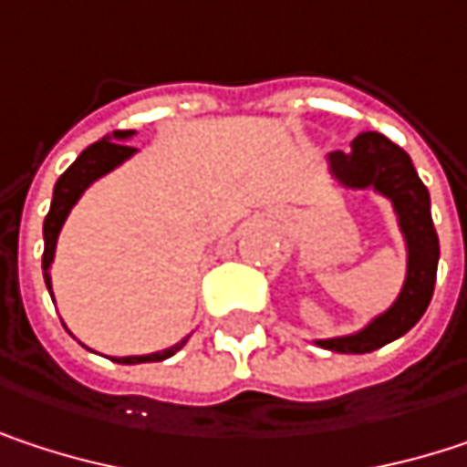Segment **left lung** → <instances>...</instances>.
<instances>
[{"instance_id":"obj_1","label":"left lung","mask_w":467,"mask_h":467,"mask_svg":"<svg viewBox=\"0 0 467 467\" xmlns=\"http://www.w3.org/2000/svg\"><path fill=\"white\" fill-rule=\"evenodd\" d=\"M329 170L343 186L376 189L379 194L389 197L409 245L406 284L400 289V297L392 303V308L376 317L357 335L317 340L322 348L329 351L368 354L406 335L420 322L432 300L441 248L430 216V194L411 164V156L379 132H362L351 142L348 153L332 150Z\"/></svg>"}]
</instances>
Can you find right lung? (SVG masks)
<instances>
[{
  "label": "right lung",
  "instance_id": "add662e5",
  "mask_svg": "<svg viewBox=\"0 0 467 467\" xmlns=\"http://www.w3.org/2000/svg\"><path fill=\"white\" fill-rule=\"evenodd\" d=\"M135 132L132 130H124V132H113V140H127L132 138ZM110 138L105 140L94 142L88 145L67 170L64 175L56 181L53 186V202H50V211L46 216V224H43V237H46V251H43V275H46V286L50 292V262H53V254H56V240H58V233H61V224L64 219L69 216L72 205L80 200V194L97 181L102 178L105 172H110L113 167H119L124 159H130L135 153L132 145L127 142H113ZM186 340L164 348V351H156V354H145V357H119L116 362H124V365H138V362H161L167 357H172L178 348H183Z\"/></svg>",
  "mask_w": 467,
  "mask_h": 467
}]
</instances>
